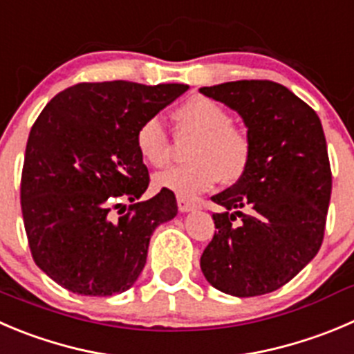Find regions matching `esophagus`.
<instances>
[{
    "label": "esophagus",
    "mask_w": 354,
    "mask_h": 354,
    "mask_svg": "<svg viewBox=\"0 0 354 354\" xmlns=\"http://www.w3.org/2000/svg\"><path fill=\"white\" fill-rule=\"evenodd\" d=\"M177 207H179L180 212H191L196 208V205L191 203V201H187L186 198H177Z\"/></svg>",
    "instance_id": "34e87169"
}]
</instances>
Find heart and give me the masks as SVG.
Here are the masks:
<instances>
[{
    "mask_svg": "<svg viewBox=\"0 0 354 354\" xmlns=\"http://www.w3.org/2000/svg\"><path fill=\"white\" fill-rule=\"evenodd\" d=\"M180 129L196 133L189 149L191 161L161 170L154 175V187L180 198H196L210 189L221 177L234 183L245 174L252 144L247 132L233 124L230 111L207 97H191L175 113ZM140 158L153 167L168 160V136L158 116H149L136 132Z\"/></svg>",
    "mask_w": 354,
    "mask_h": 354,
    "instance_id": "obj_1",
    "label": "heart"
}]
</instances>
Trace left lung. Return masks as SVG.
Returning a JSON list of instances; mask_svg holds the SVG:
<instances>
[{
  "instance_id": "obj_1",
  "label": "left lung",
  "mask_w": 354,
  "mask_h": 354,
  "mask_svg": "<svg viewBox=\"0 0 354 354\" xmlns=\"http://www.w3.org/2000/svg\"><path fill=\"white\" fill-rule=\"evenodd\" d=\"M200 93L236 111L252 144L245 174L212 196L224 212L214 214L217 231L200 259L201 271L224 294H269L322 247L332 193L322 121L287 86L268 80L203 86Z\"/></svg>"
}]
</instances>
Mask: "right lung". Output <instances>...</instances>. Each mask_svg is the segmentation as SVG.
I'll return each mask as SVG.
<instances>
[{
    "instance_id": "add662e5",
    "label": "right lung",
    "mask_w": 354,
    "mask_h": 354,
    "mask_svg": "<svg viewBox=\"0 0 354 354\" xmlns=\"http://www.w3.org/2000/svg\"><path fill=\"white\" fill-rule=\"evenodd\" d=\"M189 88L78 83L53 97L29 133L20 205L36 266L78 295L121 294L142 272L153 231L177 215L174 193L140 200L149 174L136 132ZM133 203L114 219L112 207Z\"/></svg>"
}]
</instances>
